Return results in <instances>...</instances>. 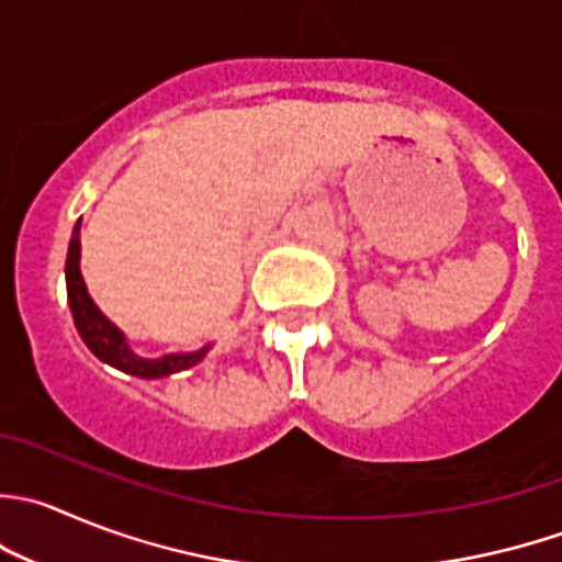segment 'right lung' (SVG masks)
<instances>
[{
    "instance_id": "right-lung-1",
    "label": "right lung",
    "mask_w": 562,
    "mask_h": 562,
    "mask_svg": "<svg viewBox=\"0 0 562 562\" xmlns=\"http://www.w3.org/2000/svg\"><path fill=\"white\" fill-rule=\"evenodd\" d=\"M79 225L76 222L74 236L68 244V260H65V282H68V304L70 313H74V324L79 329L81 340L87 342L92 353H95L101 362L112 364V368L123 370V373L139 375V379H161V375H172L178 370H187L192 364H198L200 359L209 353L211 346H203L200 351L192 353H165L159 359H145L136 357L128 348L123 331L95 307V302L90 299L85 285V277H81L79 258H81V241H79Z\"/></svg>"
}]
</instances>
